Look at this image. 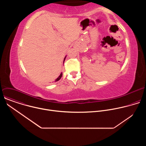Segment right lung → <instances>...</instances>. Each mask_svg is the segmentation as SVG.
<instances>
[{"label":"right lung","mask_w":146,"mask_h":146,"mask_svg":"<svg viewBox=\"0 0 146 146\" xmlns=\"http://www.w3.org/2000/svg\"><path fill=\"white\" fill-rule=\"evenodd\" d=\"M65 58H66V56H65V58H64V62H65ZM62 73H60V74L59 75V76L55 80V82H56V81H59L60 78H61V77H62Z\"/></svg>","instance_id":"obj_1"}]
</instances>
